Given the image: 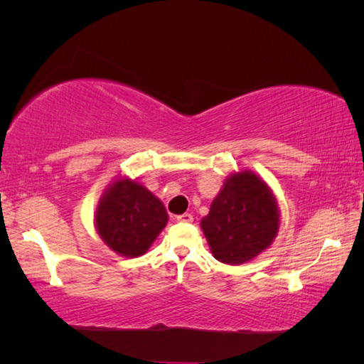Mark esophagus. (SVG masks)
Here are the masks:
<instances>
[{"mask_svg":"<svg viewBox=\"0 0 364 364\" xmlns=\"http://www.w3.org/2000/svg\"><path fill=\"white\" fill-rule=\"evenodd\" d=\"M176 220L181 221V223H193L194 217L191 213H183V215H178Z\"/></svg>","mask_w":364,"mask_h":364,"instance_id":"1","label":"esophagus"}]
</instances>
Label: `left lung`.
<instances>
[{
    "label": "left lung",
    "instance_id": "8db88e82",
    "mask_svg": "<svg viewBox=\"0 0 364 364\" xmlns=\"http://www.w3.org/2000/svg\"><path fill=\"white\" fill-rule=\"evenodd\" d=\"M200 228L213 257L241 264L269 247L279 230V210L273 193L252 171L234 173L215 197Z\"/></svg>",
    "mask_w": 364,
    "mask_h": 364
}]
</instances>
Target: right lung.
<instances>
[{"instance_id":"add662e5","label":"right lung","mask_w":364,"mask_h":364,"mask_svg":"<svg viewBox=\"0 0 364 364\" xmlns=\"http://www.w3.org/2000/svg\"><path fill=\"white\" fill-rule=\"evenodd\" d=\"M96 230L110 249L123 257L146 254L168 221L162 202L128 178L117 180L101 197Z\"/></svg>"}]
</instances>
